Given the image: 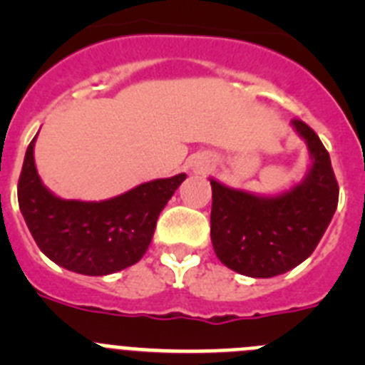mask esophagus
Returning <instances> with one entry per match:
<instances>
[{"instance_id": "obj_1", "label": "esophagus", "mask_w": 365, "mask_h": 365, "mask_svg": "<svg viewBox=\"0 0 365 365\" xmlns=\"http://www.w3.org/2000/svg\"><path fill=\"white\" fill-rule=\"evenodd\" d=\"M208 168H210V163H208V160H205V163L199 164L197 170H199V172H205V170H208Z\"/></svg>"}]
</instances>
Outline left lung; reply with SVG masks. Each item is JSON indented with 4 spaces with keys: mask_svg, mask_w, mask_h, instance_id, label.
Masks as SVG:
<instances>
[{
    "mask_svg": "<svg viewBox=\"0 0 365 365\" xmlns=\"http://www.w3.org/2000/svg\"><path fill=\"white\" fill-rule=\"evenodd\" d=\"M291 125L309 150L302 182L276 195H259L210 177L215 256L250 278H272L298 267L314 252L336 212L338 182L327 150L305 122Z\"/></svg>",
    "mask_w": 365,
    "mask_h": 365,
    "instance_id": "1",
    "label": "left lung"
}]
</instances>
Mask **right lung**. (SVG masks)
Listing matches in <instances>:
<instances>
[{"mask_svg":"<svg viewBox=\"0 0 365 365\" xmlns=\"http://www.w3.org/2000/svg\"><path fill=\"white\" fill-rule=\"evenodd\" d=\"M36 137L25 153L18 202L41 252L83 276H108L135 265L146 254L159 214L186 173L143 182L104 201L62 199L38 175Z\"/></svg>","mask_w":365,"mask_h":365,"instance_id":"obj_1","label":"right lung"}]
</instances>
